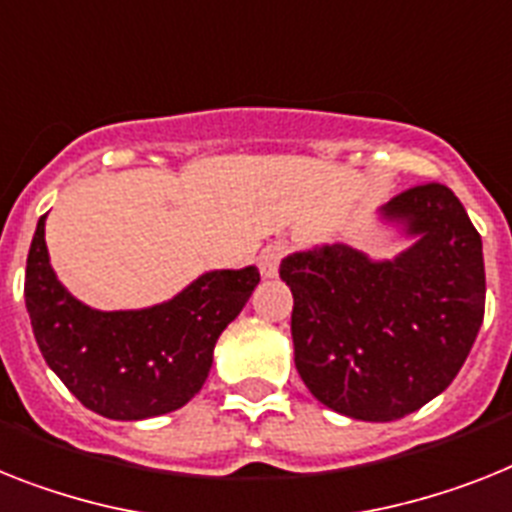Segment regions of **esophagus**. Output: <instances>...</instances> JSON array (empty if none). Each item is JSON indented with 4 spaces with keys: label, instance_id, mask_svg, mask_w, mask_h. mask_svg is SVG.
<instances>
[{
    "label": "esophagus",
    "instance_id": "34e87169",
    "mask_svg": "<svg viewBox=\"0 0 512 512\" xmlns=\"http://www.w3.org/2000/svg\"><path fill=\"white\" fill-rule=\"evenodd\" d=\"M287 248H290L287 243H282V240H274V243H269V246L259 253V269L264 277H274V274H277V269H280V261L285 259Z\"/></svg>",
    "mask_w": 512,
    "mask_h": 512
}]
</instances>
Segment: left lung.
Masks as SVG:
<instances>
[{
    "mask_svg": "<svg viewBox=\"0 0 512 512\" xmlns=\"http://www.w3.org/2000/svg\"><path fill=\"white\" fill-rule=\"evenodd\" d=\"M418 240L395 261L348 246L287 256L295 369L311 395L358 421L418 411L458 377L484 319L481 235L447 185L384 206Z\"/></svg>",
    "mask_w": 512,
    "mask_h": 512,
    "instance_id": "8db88e82",
    "label": "left lung"
}]
</instances>
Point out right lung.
<instances>
[{"mask_svg":"<svg viewBox=\"0 0 512 512\" xmlns=\"http://www.w3.org/2000/svg\"><path fill=\"white\" fill-rule=\"evenodd\" d=\"M38 219L25 306L49 369L88 411L141 421L183 408L209 377L222 329L243 311L259 269H225L198 277L180 295L143 311H94L59 285Z\"/></svg>","mask_w":512,"mask_h":512,"instance_id":"right-lung-1","label":"right lung"}]
</instances>
